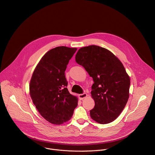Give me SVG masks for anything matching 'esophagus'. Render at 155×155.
I'll return each mask as SVG.
<instances>
[{"mask_svg":"<svg viewBox=\"0 0 155 155\" xmlns=\"http://www.w3.org/2000/svg\"><path fill=\"white\" fill-rule=\"evenodd\" d=\"M78 97H79V98L80 100H83V99L87 97V94H86V93H84V94H80L78 95Z\"/></svg>","mask_w":155,"mask_h":155,"instance_id":"obj_1","label":"esophagus"}]
</instances>
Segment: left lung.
<instances>
[{"mask_svg": "<svg viewBox=\"0 0 155 155\" xmlns=\"http://www.w3.org/2000/svg\"><path fill=\"white\" fill-rule=\"evenodd\" d=\"M75 60L94 81L91 94L95 105L90 111L91 118L100 124L114 121L129 98L130 80L124 66L110 51L94 45L80 48Z\"/></svg>", "mask_w": 155, "mask_h": 155, "instance_id": "obj_1", "label": "left lung"}]
</instances>
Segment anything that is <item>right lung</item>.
<instances>
[{
	"mask_svg": "<svg viewBox=\"0 0 155 155\" xmlns=\"http://www.w3.org/2000/svg\"><path fill=\"white\" fill-rule=\"evenodd\" d=\"M77 50L64 46L50 50L40 60L30 80V95L34 104L42 117L52 124L68 121L78 105L77 97L67 88L65 75Z\"/></svg>",
	"mask_w": 155,
	"mask_h": 155,
	"instance_id": "obj_1",
	"label": "right lung"
}]
</instances>
